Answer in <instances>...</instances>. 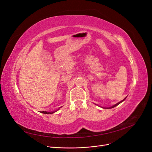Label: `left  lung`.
<instances>
[{"label":"left lung","instance_id":"1","mask_svg":"<svg viewBox=\"0 0 152 152\" xmlns=\"http://www.w3.org/2000/svg\"><path fill=\"white\" fill-rule=\"evenodd\" d=\"M126 98H127V97H126ZM126 98H124V99L123 100H122V101H121V102H118V103H117V104H114V105L112 106V107H108V108H114V107H117V105H118L119 104H120V103H121L122 102H124V100H125V99H126ZM99 107H100V106H99ZM102 108H104V107H102Z\"/></svg>","mask_w":152,"mask_h":152}]
</instances>
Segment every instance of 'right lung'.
I'll return each instance as SVG.
<instances>
[{
    "mask_svg": "<svg viewBox=\"0 0 152 152\" xmlns=\"http://www.w3.org/2000/svg\"><path fill=\"white\" fill-rule=\"evenodd\" d=\"M62 107H59L58 110H55V111H53V112H44V111H43V112H41V113H44V114H52V113H54V112H57L58 110H59V109H60V108H61Z\"/></svg>",
    "mask_w": 152,
    "mask_h": 152,
    "instance_id": "obj_1",
    "label": "right lung"
}]
</instances>
